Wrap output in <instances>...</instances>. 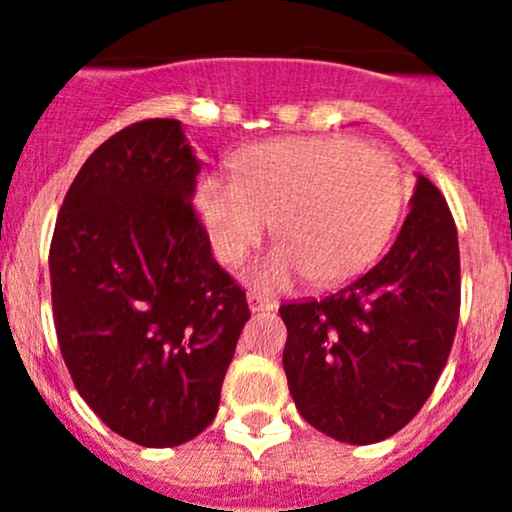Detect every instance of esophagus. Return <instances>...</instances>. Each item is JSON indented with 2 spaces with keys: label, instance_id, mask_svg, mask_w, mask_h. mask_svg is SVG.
I'll return each instance as SVG.
<instances>
[{
  "label": "esophagus",
  "instance_id": "34e87169",
  "mask_svg": "<svg viewBox=\"0 0 512 512\" xmlns=\"http://www.w3.org/2000/svg\"><path fill=\"white\" fill-rule=\"evenodd\" d=\"M247 305H250L252 313H265V310L275 308V303H272V300H265L262 295H257V293L247 295Z\"/></svg>",
  "mask_w": 512,
  "mask_h": 512
}]
</instances>
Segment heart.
Here are the masks:
<instances>
[{
    "label": "heart",
    "mask_w": 512,
    "mask_h": 512,
    "mask_svg": "<svg viewBox=\"0 0 512 512\" xmlns=\"http://www.w3.org/2000/svg\"><path fill=\"white\" fill-rule=\"evenodd\" d=\"M407 197L399 161L351 138H283L252 146L237 179L209 176L197 202L222 262H240L267 232L283 245L252 267L260 288L308 275L315 285L353 278L389 242Z\"/></svg>",
    "instance_id": "obj_1"
}]
</instances>
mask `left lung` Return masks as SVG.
Segmentation results:
<instances>
[{"mask_svg": "<svg viewBox=\"0 0 512 512\" xmlns=\"http://www.w3.org/2000/svg\"><path fill=\"white\" fill-rule=\"evenodd\" d=\"M391 250L321 300L280 305L285 376L300 417L348 444L407 427L434 391L460 318V245L437 186L417 176Z\"/></svg>", "mask_w": 512, "mask_h": 512, "instance_id": "obj_1", "label": "left lung"}]
</instances>
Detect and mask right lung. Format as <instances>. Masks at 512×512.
<instances>
[{"label":"right lung","mask_w":512,"mask_h":512,"mask_svg":"<svg viewBox=\"0 0 512 512\" xmlns=\"http://www.w3.org/2000/svg\"><path fill=\"white\" fill-rule=\"evenodd\" d=\"M199 169L179 121L133 123L88 156L52 234L65 366L88 407L141 447L212 424L250 318L191 204Z\"/></svg>","instance_id":"right-lung-1"}]
</instances>
